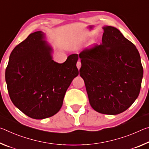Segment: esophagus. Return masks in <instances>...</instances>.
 <instances>
[{
	"label": "esophagus",
	"instance_id": "esophagus-1",
	"mask_svg": "<svg viewBox=\"0 0 149 149\" xmlns=\"http://www.w3.org/2000/svg\"><path fill=\"white\" fill-rule=\"evenodd\" d=\"M76 65H77L78 70H79V69L80 68H81V62H80V61H77Z\"/></svg>",
	"mask_w": 149,
	"mask_h": 149
}]
</instances>
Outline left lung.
<instances>
[{"label": "left lung", "mask_w": 149, "mask_h": 149, "mask_svg": "<svg viewBox=\"0 0 149 149\" xmlns=\"http://www.w3.org/2000/svg\"><path fill=\"white\" fill-rule=\"evenodd\" d=\"M102 43L78 55L90 104L104 114H120L139 94L143 68L137 48L112 26L103 27Z\"/></svg>", "instance_id": "1"}]
</instances>
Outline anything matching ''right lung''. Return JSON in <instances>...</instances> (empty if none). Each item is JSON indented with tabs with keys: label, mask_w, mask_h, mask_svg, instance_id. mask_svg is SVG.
<instances>
[{
	"label": "right lung",
	"mask_w": 149,
	"mask_h": 149,
	"mask_svg": "<svg viewBox=\"0 0 149 149\" xmlns=\"http://www.w3.org/2000/svg\"><path fill=\"white\" fill-rule=\"evenodd\" d=\"M45 33L30 34L12 50L5 72L10 98L22 112L33 119L51 117L61 108L68 88L79 74L78 54L58 64L52 60Z\"/></svg>",
	"instance_id": "1"
}]
</instances>
